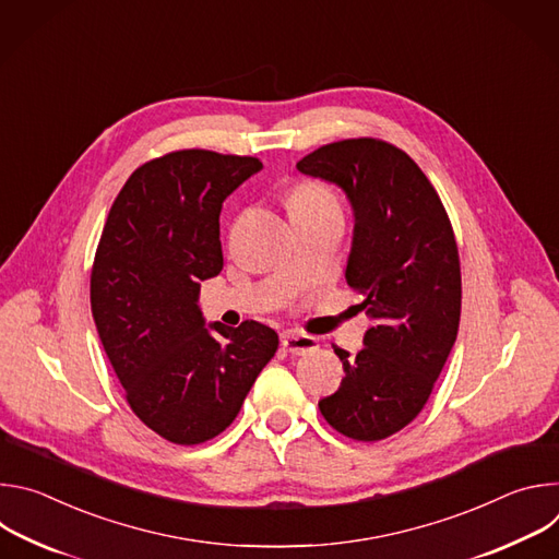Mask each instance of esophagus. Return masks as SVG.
I'll return each instance as SVG.
<instances>
[{
  "mask_svg": "<svg viewBox=\"0 0 559 559\" xmlns=\"http://www.w3.org/2000/svg\"><path fill=\"white\" fill-rule=\"evenodd\" d=\"M281 345L285 347V352L296 354V356H305V354L316 352L318 347H321V343H318V338L307 336V334H298V332H285V334L281 336Z\"/></svg>",
  "mask_w": 559,
  "mask_h": 559,
  "instance_id": "esophagus-1",
  "label": "esophagus"
}]
</instances>
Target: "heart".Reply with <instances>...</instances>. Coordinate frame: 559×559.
<instances>
[{
    "label": "heart",
    "mask_w": 559,
    "mask_h": 559,
    "mask_svg": "<svg viewBox=\"0 0 559 559\" xmlns=\"http://www.w3.org/2000/svg\"><path fill=\"white\" fill-rule=\"evenodd\" d=\"M328 203H336L334 194L321 186V183H298L292 192H289V210L298 212L305 207H313V205H328ZM338 205V203H336Z\"/></svg>",
    "instance_id": "b5f03b06"
}]
</instances>
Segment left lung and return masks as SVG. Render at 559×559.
I'll list each match as a JSON object with an SVG mask.
<instances>
[{"label": "left lung", "instance_id": "left-lung-1", "mask_svg": "<svg viewBox=\"0 0 559 559\" xmlns=\"http://www.w3.org/2000/svg\"><path fill=\"white\" fill-rule=\"evenodd\" d=\"M338 183L356 214L347 283L373 325L343 360L336 393L318 403L338 433L378 442L427 405L457 336L462 278L449 214L414 158L373 136L321 145L296 164Z\"/></svg>", "mask_w": 559, "mask_h": 559}]
</instances>
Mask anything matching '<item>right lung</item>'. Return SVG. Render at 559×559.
<instances>
[{
	"label": "right lung",
	"mask_w": 559,
	"mask_h": 559,
	"mask_svg": "<svg viewBox=\"0 0 559 559\" xmlns=\"http://www.w3.org/2000/svg\"><path fill=\"white\" fill-rule=\"evenodd\" d=\"M263 168L257 156L175 150L139 166L95 252L91 307L134 416L175 444L223 433L278 334L257 321L203 328L201 281L223 270V201Z\"/></svg>",
	"instance_id": "1"
}]
</instances>
